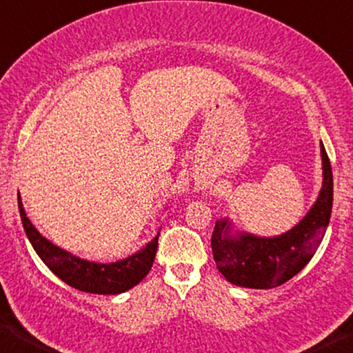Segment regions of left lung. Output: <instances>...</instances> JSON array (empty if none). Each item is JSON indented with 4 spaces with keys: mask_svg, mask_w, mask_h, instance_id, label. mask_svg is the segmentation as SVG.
Segmentation results:
<instances>
[{
    "mask_svg": "<svg viewBox=\"0 0 353 353\" xmlns=\"http://www.w3.org/2000/svg\"><path fill=\"white\" fill-rule=\"evenodd\" d=\"M322 188L307 214L285 233L259 236L239 230L225 217L215 222L212 254L217 270L230 283L243 288H274L290 281L307 265L322 243L333 208V172L320 141Z\"/></svg>",
    "mask_w": 353,
    "mask_h": 353,
    "instance_id": "left-lung-1",
    "label": "left lung"
}]
</instances>
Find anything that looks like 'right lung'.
Listing matches in <instances>:
<instances>
[{"mask_svg":"<svg viewBox=\"0 0 353 353\" xmlns=\"http://www.w3.org/2000/svg\"><path fill=\"white\" fill-rule=\"evenodd\" d=\"M17 199L26 238L33 245L36 254L39 255V259L44 261V265L70 287L94 294H120L138 285L149 274L155 260L157 247H159L160 228L155 238L143 245V249L122 260L110 263L90 261L72 255L71 252L61 249L57 244L50 243L46 236H42L38 228L31 223V220L26 217L20 193H17Z\"/></svg>","mask_w":353,"mask_h":353,"instance_id":"right-lung-1","label":"right lung"}]
</instances>
